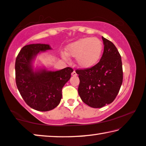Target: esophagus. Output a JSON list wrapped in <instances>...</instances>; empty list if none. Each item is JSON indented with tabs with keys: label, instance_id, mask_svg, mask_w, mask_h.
Returning a JSON list of instances; mask_svg holds the SVG:
<instances>
[{
	"label": "esophagus",
	"instance_id": "1",
	"mask_svg": "<svg viewBox=\"0 0 146 146\" xmlns=\"http://www.w3.org/2000/svg\"><path fill=\"white\" fill-rule=\"evenodd\" d=\"M71 75H72L73 76H77V73H76V71L74 70L72 72V73H71Z\"/></svg>",
	"mask_w": 146,
	"mask_h": 146
}]
</instances>
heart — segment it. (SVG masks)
Instances as JSON below:
<instances>
[{
	"mask_svg": "<svg viewBox=\"0 0 146 146\" xmlns=\"http://www.w3.org/2000/svg\"><path fill=\"white\" fill-rule=\"evenodd\" d=\"M103 44L102 41L96 37H84L69 44L66 47V54L62 57L67 60V56L75 58L77 66L83 69L94 67L100 59Z\"/></svg>",
	"mask_w": 146,
	"mask_h": 146,
	"instance_id": "obj_1",
	"label": "heart"
}]
</instances>
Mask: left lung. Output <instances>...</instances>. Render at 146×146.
<instances>
[{"instance_id": "left-lung-1", "label": "left lung", "mask_w": 146, "mask_h": 146, "mask_svg": "<svg viewBox=\"0 0 146 146\" xmlns=\"http://www.w3.org/2000/svg\"><path fill=\"white\" fill-rule=\"evenodd\" d=\"M104 50L100 62L88 69L77 70L80 83L78 92L82 101L94 108L113 102L123 83L121 57L117 48L102 36Z\"/></svg>"}]
</instances>
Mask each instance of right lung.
Masks as SVG:
<instances>
[{"label": "right lung", "mask_w": 146, "mask_h": 146, "mask_svg": "<svg viewBox=\"0 0 146 146\" xmlns=\"http://www.w3.org/2000/svg\"><path fill=\"white\" fill-rule=\"evenodd\" d=\"M47 44H32L23 46L16 60V82L19 93L29 107L39 111H48L59 105L62 89L70 79L73 69L49 71L44 66L34 68L38 54L51 50Z\"/></svg>", "instance_id": "add662e5"}]
</instances>
